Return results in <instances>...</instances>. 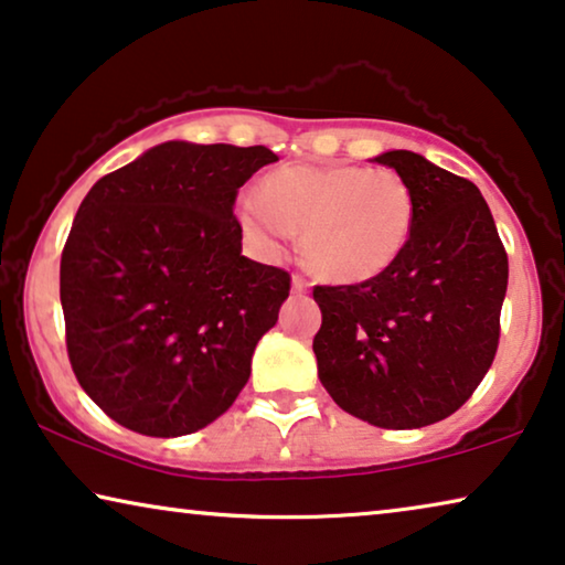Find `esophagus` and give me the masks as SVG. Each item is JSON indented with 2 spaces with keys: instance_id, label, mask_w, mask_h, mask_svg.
<instances>
[{
  "instance_id": "34e87169",
  "label": "esophagus",
  "mask_w": 565,
  "mask_h": 565,
  "mask_svg": "<svg viewBox=\"0 0 565 565\" xmlns=\"http://www.w3.org/2000/svg\"><path fill=\"white\" fill-rule=\"evenodd\" d=\"M291 289H294V291H297V294H305V291L309 289V281L305 279V276L294 274V279H291Z\"/></svg>"
}]
</instances>
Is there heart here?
Instances as JSON below:
<instances>
[{"mask_svg": "<svg viewBox=\"0 0 565 565\" xmlns=\"http://www.w3.org/2000/svg\"><path fill=\"white\" fill-rule=\"evenodd\" d=\"M245 233L276 248L301 230L305 260L324 279L359 284L402 258L415 225V194L394 171L291 163L237 202Z\"/></svg>", "mask_w": 565, "mask_h": 565, "instance_id": "obj_1", "label": "heart"}]
</instances>
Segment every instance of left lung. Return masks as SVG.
<instances>
[{"mask_svg":"<svg viewBox=\"0 0 565 565\" xmlns=\"http://www.w3.org/2000/svg\"><path fill=\"white\" fill-rule=\"evenodd\" d=\"M407 181L415 225L402 258L361 284L315 286L317 373L338 407L386 430L450 417L499 345L507 250L473 181L412 150L373 158Z\"/></svg>","mask_w":565,"mask_h":565,"instance_id":"1","label":"left lung"}]
</instances>
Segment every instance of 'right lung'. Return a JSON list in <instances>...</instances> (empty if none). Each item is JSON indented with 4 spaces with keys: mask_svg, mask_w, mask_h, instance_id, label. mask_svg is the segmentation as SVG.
<instances>
[{
    "mask_svg": "<svg viewBox=\"0 0 565 565\" xmlns=\"http://www.w3.org/2000/svg\"><path fill=\"white\" fill-rule=\"evenodd\" d=\"M266 146L163 142L102 177L61 253L66 351L94 404L150 438L202 430L250 376L291 276L241 256L237 189Z\"/></svg>",
    "mask_w": 565,
    "mask_h": 565,
    "instance_id": "1",
    "label": "right lung"
}]
</instances>
